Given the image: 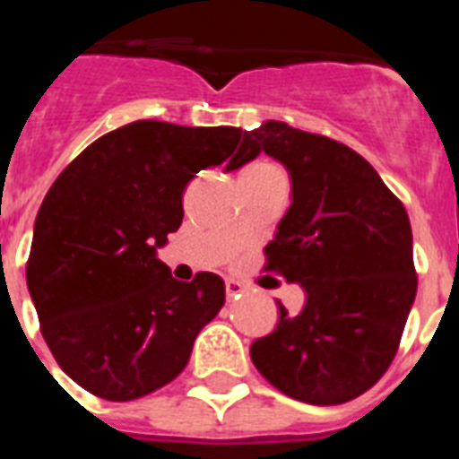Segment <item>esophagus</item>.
<instances>
[{
	"instance_id": "esophagus-1",
	"label": "esophagus",
	"mask_w": 459,
	"mask_h": 459,
	"mask_svg": "<svg viewBox=\"0 0 459 459\" xmlns=\"http://www.w3.org/2000/svg\"><path fill=\"white\" fill-rule=\"evenodd\" d=\"M245 288L243 283H238L236 279H226V298L229 300H233V298H240V293H243Z\"/></svg>"
}]
</instances>
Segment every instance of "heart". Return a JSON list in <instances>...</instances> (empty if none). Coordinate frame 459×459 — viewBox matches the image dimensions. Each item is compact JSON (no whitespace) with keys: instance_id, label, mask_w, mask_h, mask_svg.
Here are the masks:
<instances>
[{"instance_id":"heart-1","label":"heart","mask_w":459,"mask_h":459,"mask_svg":"<svg viewBox=\"0 0 459 459\" xmlns=\"http://www.w3.org/2000/svg\"><path fill=\"white\" fill-rule=\"evenodd\" d=\"M247 171H279V169L272 164H255V166H250Z\"/></svg>"}]
</instances>
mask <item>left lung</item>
Returning a JSON list of instances; mask_svg holds the SVG:
<instances>
[{
  "label": "left lung",
  "mask_w": 459,
  "mask_h": 459,
  "mask_svg": "<svg viewBox=\"0 0 459 459\" xmlns=\"http://www.w3.org/2000/svg\"><path fill=\"white\" fill-rule=\"evenodd\" d=\"M243 145L290 173L293 202L266 245V269L307 293L300 314L279 302V324L252 342V362L290 398L348 403L391 367L412 309L410 216L367 159L326 135L264 121Z\"/></svg>",
  "instance_id": "left-lung-1"
}]
</instances>
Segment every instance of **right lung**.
<instances>
[{"instance_id":"right-lung-1","label":"right lung","mask_w":459,"mask_h":459,"mask_svg":"<svg viewBox=\"0 0 459 459\" xmlns=\"http://www.w3.org/2000/svg\"><path fill=\"white\" fill-rule=\"evenodd\" d=\"M240 135L135 121L85 147L45 195L25 281L54 359L97 398L126 403L173 381L223 307L216 273L176 281L157 250L183 221L195 173L257 157Z\"/></svg>"}]
</instances>
